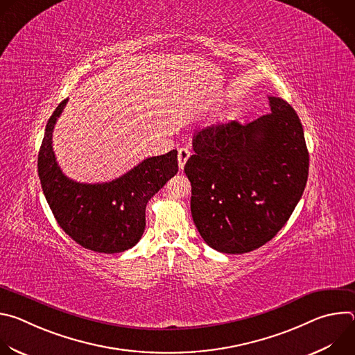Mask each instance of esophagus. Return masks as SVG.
I'll list each match as a JSON object with an SVG mask.
<instances>
[{"label": "esophagus", "mask_w": 355, "mask_h": 355, "mask_svg": "<svg viewBox=\"0 0 355 355\" xmlns=\"http://www.w3.org/2000/svg\"><path fill=\"white\" fill-rule=\"evenodd\" d=\"M189 156H191V151L187 147L178 148V166H180L181 170L184 168V166H185L187 160L189 159Z\"/></svg>", "instance_id": "1"}]
</instances>
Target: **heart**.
I'll return each instance as SVG.
<instances>
[{
  "label": "heart",
  "instance_id": "obj_1",
  "mask_svg": "<svg viewBox=\"0 0 355 355\" xmlns=\"http://www.w3.org/2000/svg\"><path fill=\"white\" fill-rule=\"evenodd\" d=\"M214 119H215V121H219V119H220V115H216Z\"/></svg>",
  "mask_w": 355,
  "mask_h": 355
}]
</instances>
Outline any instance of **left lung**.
Listing matches in <instances>:
<instances>
[{
    "label": "left lung",
    "instance_id": "8db88e82",
    "mask_svg": "<svg viewBox=\"0 0 355 355\" xmlns=\"http://www.w3.org/2000/svg\"><path fill=\"white\" fill-rule=\"evenodd\" d=\"M271 112L199 130L184 171L191 214L205 243L243 254L270 241L286 223L306 187L309 153L295 110L268 96Z\"/></svg>",
    "mask_w": 355,
    "mask_h": 355
}]
</instances>
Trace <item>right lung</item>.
I'll list each match as a JSON object with an SVG mask.
<instances>
[{"label":"right lung","instance_id":"right-lung-1","mask_svg":"<svg viewBox=\"0 0 355 355\" xmlns=\"http://www.w3.org/2000/svg\"><path fill=\"white\" fill-rule=\"evenodd\" d=\"M69 99L47 121L37 156L43 193L59 226L87 250L114 254L132 248L146 227L150 198L177 174V150L148 157L122 177L103 184H83L60 170L52 146L53 129Z\"/></svg>","mask_w":355,"mask_h":355}]
</instances>
